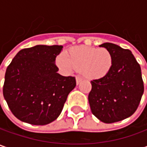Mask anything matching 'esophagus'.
<instances>
[{"label":"esophagus","mask_w":147,"mask_h":147,"mask_svg":"<svg viewBox=\"0 0 147 147\" xmlns=\"http://www.w3.org/2000/svg\"><path fill=\"white\" fill-rule=\"evenodd\" d=\"M82 82V78H80V77H77L76 78V83H77V85H78L80 82Z\"/></svg>","instance_id":"1"}]
</instances>
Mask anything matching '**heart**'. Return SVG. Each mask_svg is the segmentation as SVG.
I'll list each match as a JSON object with an SVG mask.
<instances>
[{
	"instance_id": "b5f03b06",
	"label": "heart",
	"mask_w": 147,
	"mask_h": 147,
	"mask_svg": "<svg viewBox=\"0 0 147 147\" xmlns=\"http://www.w3.org/2000/svg\"><path fill=\"white\" fill-rule=\"evenodd\" d=\"M56 63L65 72H71L75 68L86 78L96 79L110 72L113 65V56L105 48L77 47L69 49L68 55L59 54Z\"/></svg>"
}]
</instances>
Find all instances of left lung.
<instances>
[{
    "label": "left lung",
    "mask_w": 147,
    "mask_h": 147,
    "mask_svg": "<svg viewBox=\"0 0 147 147\" xmlns=\"http://www.w3.org/2000/svg\"><path fill=\"white\" fill-rule=\"evenodd\" d=\"M100 47L110 51L113 65L105 76L91 81L88 101L99 120L112 123L127 119L137 110L144 85L140 65L131 51L110 42Z\"/></svg>",
    "instance_id": "8db88e82"
}]
</instances>
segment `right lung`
Returning <instances> with one entry per match:
<instances>
[{"instance_id":"obj_1","label":"right lung","mask_w":147,"mask_h":147,"mask_svg":"<svg viewBox=\"0 0 147 147\" xmlns=\"http://www.w3.org/2000/svg\"><path fill=\"white\" fill-rule=\"evenodd\" d=\"M62 49L57 45L23 49L7 67L4 98L21 121L46 125L60 115L68 95L76 86L74 77L57 73L55 58Z\"/></svg>"}]
</instances>
